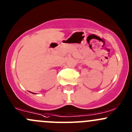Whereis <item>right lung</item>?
<instances>
[{"label":"right lung","mask_w":132,"mask_h":132,"mask_svg":"<svg viewBox=\"0 0 132 132\" xmlns=\"http://www.w3.org/2000/svg\"><path fill=\"white\" fill-rule=\"evenodd\" d=\"M30 93H33V94H35V93H32V92H30Z\"/></svg>","instance_id":"right-lung-1"}]
</instances>
